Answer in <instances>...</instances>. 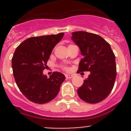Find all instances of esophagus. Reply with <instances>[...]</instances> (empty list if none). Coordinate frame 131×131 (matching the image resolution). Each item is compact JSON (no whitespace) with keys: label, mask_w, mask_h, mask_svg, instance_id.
I'll list each match as a JSON object with an SVG mask.
<instances>
[{"label":"esophagus","mask_w":131,"mask_h":131,"mask_svg":"<svg viewBox=\"0 0 131 131\" xmlns=\"http://www.w3.org/2000/svg\"><path fill=\"white\" fill-rule=\"evenodd\" d=\"M65 76L67 79H72V77H73V75H71V74H66Z\"/></svg>","instance_id":"34e87169"}]
</instances>
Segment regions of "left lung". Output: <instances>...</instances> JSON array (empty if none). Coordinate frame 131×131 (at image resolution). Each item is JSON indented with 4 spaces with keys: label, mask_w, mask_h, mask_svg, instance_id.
<instances>
[{
    "label": "left lung",
    "mask_w": 131,
    "mask_h": 131,
    "mask_svg": "<svg viewBox=\"0 0 131 131\" xmlns=\"http://www.w3.org/2000/svg\"><path fill=\"white\" fill-rule=\"evenodd\" d=\"M72 40L84 56L78 72H91L78 89V95L89 103L101 102L112 91L117 75L115 56L110 45L100 35L84 31L72 33Z\"/></svg>",
    "instance_id": "left-lung-1"
}]
</instances>
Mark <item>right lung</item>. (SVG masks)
I'll list each match as a JSON object with an SVG mask.
<instances>
[{"instance_id":"right-lung-1","label":"right lung","mask_w":131,"mask_h":131,"mask_svg":"<svg viewBox=\"0 0 131 131\" xmlns=\"http://www.w3.org/2000/svg\"><path fill=\"white\" fill-rule=\"evenodd\" d=\"M64 34L34 37L26 39L15 50L12 58L13 75L17 85L30 101L48 103L57 96L65 76L54 72L49 77L43 75L52 49Z\"/></svg>"}]
</instances>
